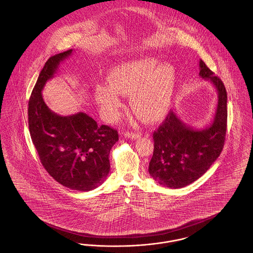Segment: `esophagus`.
<instances>
[{"instance_id":"obj_1","label":"esophagus","mask_w":253,"mask_h":253,"mask_svg":"<svg viewBox=\"0 0 253 253\" xmlns=\"http://www.w3.org/2000/svg\"><path fill=\"white\" fill-rule=\"evenodd\" d=\"M124 135L126 136V137H128V138H131V139H136V138H138V137H140V135H141V133H139V132H126L124 133Z\"/></svg>"}]
</instances>
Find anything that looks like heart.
I'll return each instance as SVG.
<instances>
[{"label":"heart","mask_w":253,"mask_h":253,"mask_svg":"<svg viewBox=\"0 0 253 253\" xmlns=\"http://www.w3.org/2000/svg\"><path fill=\"white\" fill-rule=\"evenodd\" d=\"M110 84L96 91V101L103 118H119L122 95H132L134 114L147 122L164 117L170 108L176 86V71L169 63L160 64L154 58H141L117 66L109 78Z\"/></svg>","instance_id":"1"}]
</instances>
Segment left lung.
I'll return each instance as SVG.
<instances>
[{
  "instance_id": "left-lung-1",
  "label": "left lung",
  "mask_w": 253,
  "mask_h": 253,
  "mask_svg": "<svg viewBox=\"0 0 253 253\" xmlns=\"http://www.w3.org/2000/svg\"><path fill=\"white\" fill-rule=\"evenodd\" d=\"M199 76L210 82L218 94L213 120L204 129H196L181 121L170 110L162 125L154 132V154L149 173L161 186L178 189L201 177L220 156L227 131V91L222 81L199 61Z\"/></svg>"
}]
</instances>
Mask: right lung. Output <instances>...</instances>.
Masks as SVG:
<instances>
[{
    "mask_svg": "<svg viewBox=\"0 0 253 253\" xmlns=\"http://www.w3.org/2000/svg\"><path fill=\"white\" fill-rule=\"evenodd\" d=\"M73 49L49 58L40 73L28 102V126L41 162L49 174L74 191H91L106 179L109 155L118 131L98 126L87 114L60 116L45 104L42 91Z\"/></svg>",
    "mask_w": 253,
    "mask_h": 253,
    "instance_id": "add662e5",
    "label": "right lung"
}]
</instances>
